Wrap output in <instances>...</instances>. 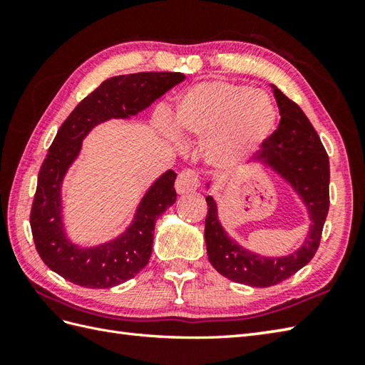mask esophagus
<instances>
[{
    "label": "esophagus",
    "mask_w": 365,
    "mask_h": 365,
    "mask_svg": "<svg viewBox=\"0 0 365 365\" xmlns=\"http://www.w3.org/2000/svg\"><path fill=\"white\" fill-rule=\"evenodd\" d=\"M199 187V177L197 173L192 169H183L177 177L175 190L178 195H185V192H191L197 190Z\"/></svg>",
    "instance_id": "esophagus-1"
}]
</instances>
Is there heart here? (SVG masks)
<instances>
[{
  "instance_id": "heart-1",
  "label": "heart",
  "mask_w": 365,
  "mask_h": 365,
  "mask_svg": "<svg viewBox=\"0 0 365 365\" xmlns=\"http://www.w3.org/2000/svg\"><path fill=\"white\" fill-rule=\"evenodd\" d=\"M269 98L243 84L204 81L182 96L175 108V128L182 138L208 136L207 157L229 165L254 149L274 128Z\"/></svg>"
}]
</instances>
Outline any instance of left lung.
I'll return each instance as SVG.
<instances>
[{"instance_id": "8db88e82", "label": "left lung", "mask_w": 365, "mask_h": 365, "mask_svg": "<svg viewBox=\"0 0 365 365\" xmlns=\"http://www.w3.org/2000/svg\"><path fill=\"white\" fill-rule=\"evenodd\" d=\"M274 97L281 122L269 138L263 139L259 158L281 174L306 204L311 229L304 245L285 257H262L247 251L226 234L213 197H205L208 260L224 277L251 287L276 285L307 265L319 250L329 210V158L320 136L293 100L276 88Z\"/></svg>"}]
</instances>
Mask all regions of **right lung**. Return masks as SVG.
<instances>
[{"instance_id":"1","label":"right lung","mask_w":365,"mask_h":365,"mask_svg":"<svg viewBox=\"0 0 365 365\" xmlns=\"http://www.w3.org/2000/svg\"><path fill=\"white\" fill-rule=\"evenodd\" d=\"M178 72H141L105 80L76 105L58 130L37 177L29 222L36 250L50 269L89 289H110L135 277L149 263L155 221L177 199V174L168 170L145 192L131 226L110 243L80 247L66 237L61 216V185L78 157L81 141L97 123L128 118L183 81Z\"/></svg>"}]
</instances>
